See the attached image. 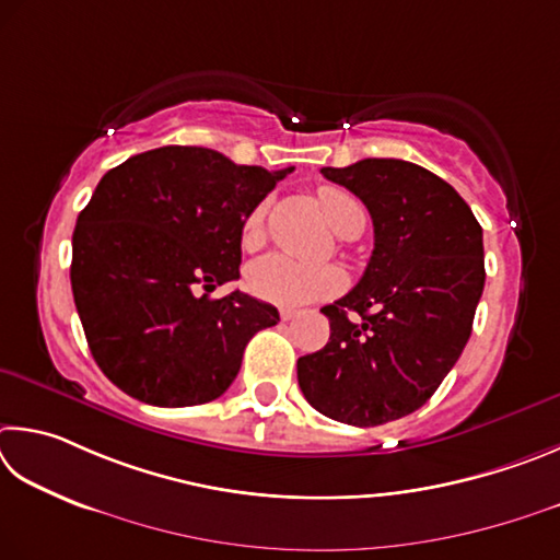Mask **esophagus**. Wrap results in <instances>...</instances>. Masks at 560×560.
Segmentation results:
<instances>
[{
    "mask_svg": "<svg viewBox=\"0 0 560 560\" xmlns=\"http://www.w3.org/2000/svg\"><path fill=\"white\" fill-rule=\"evenodd\" d=\"M298 315H300L298 310H290V307H282V310H280V319H282V322H290V319H295Z\"/></svg>",
    "mask_w": 560,
    "mask_h": 560,
    "instance_id": "34e87169",
    "label": "esophagus"
}]
</instances>
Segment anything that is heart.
Here are the masks:
<instances>
[{"mask_svg": "<svg viewBox=\"0 0 560 560\" xmlns=\"http://www.w3.org/2000/svg\"><path fill=\"white\" fill-rule=\"evenodd\" d=\"M317 199L327 223L337 233L345 231L349 221L364 219V209H361L357 196L339 189V186H322ZM262 229L265 203H258L243 223L241 238L245 248H253V245L260 243ZM245 282H248V290L258 300L272 302V305L280 307H300L307 305V302L337 295L341 285H345V278L331 265H305L282 253H270L250 265Z\"/></svg>", "mask_w": 560, "mask_h": 560, "instance_id": "heart-1", "label": "heart"}]
</instances>
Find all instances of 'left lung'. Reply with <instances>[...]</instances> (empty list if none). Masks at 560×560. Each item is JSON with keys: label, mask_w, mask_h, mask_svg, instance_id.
<instances>
[{"label": "left lung", "mask_w": 560, "mask_h": 560, "mask_svg": "<svg viewBox=\"0 0 560 560\" xmlns=\"http://www.w3.org/2000/svg\"><path fill=\"white\" fill-rule=\"evenodd\" d=\"M322 174L364 201L374 253L357 288L322 307L329 341L298 359V381L322 416L371 428L418 410L463 354L485 290L482 225L453 186L413 162L361 160Z\"/></svg>", "instance_id": "8db88e82"}]
</instances>
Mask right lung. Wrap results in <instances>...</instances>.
Listing matches in <instances>:
<instances>
[{
    "label": "right lung",
    "mask_w": 560,
    "mask_h": 560,
    "mask_svg": "<svg viewBox=\"0 0 560 560\" xmlns=\"http://www.w3.org/2000/svg\"><path fill=\"white\" fill-rule=\"evenodd\" d=\"M290 172L172 144L95 186L75 221L71 288L95 364L127 396L209 404L233 384L255 331L278 325L268 302L209 292L241 278L243 223Z\"/></svg>",
    "instance_id": "right-lung-1"
}]
</instances>
